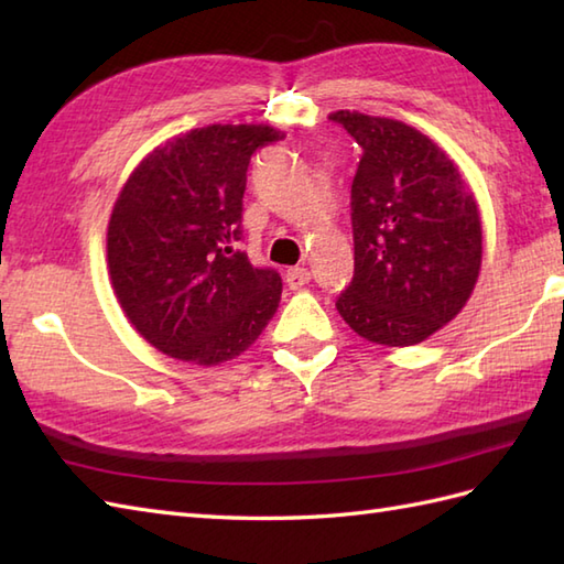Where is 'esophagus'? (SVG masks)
<instances>
[{"mask_svg": "<svg viewBox=\"0 0 564 564\" xmlns=\"http://www.w3.org/2000/svg\"><path fill=\"white\" fill-rule=\"evenodd\" d=\"M285 283H289V289H303L305 283H310V271L303 267H295L285 271Z\"/></svg>", "mask_w": 564, "mask_h": 564, "instance_id": "obj_1", "label": "esophagus"}]
</instances>
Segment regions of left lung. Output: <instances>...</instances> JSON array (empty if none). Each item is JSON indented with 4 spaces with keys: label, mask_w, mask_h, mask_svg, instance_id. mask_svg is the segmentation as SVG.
<instances>
[{
    "label": "left lung",
    "mask_w": 564,
    "mask_h": 564,
    "mask_svg": "<svg viewBox=\"0 0 564 564\" xmlns=\"http://www.w3.org/2000/svg\"><path fill=\"white\" fill-rule=\"evenodd\" d=\"M361 148L351 184L354 279L337 297L358 337L412 346L460 313L482 263L477 203L436 142L392 118L329 116Z\"/></svg>",
    "instance_id": "8db88e82"
}]
</instances>
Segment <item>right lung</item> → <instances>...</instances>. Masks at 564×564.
<instances>
[{"label": "right lung", "mask_w": 564, "mask_h": 564, "mask_svg": "<svg viewBox=\"0 0 564 564\" xmlns=\"http://www.w3.org/2000/svg\"><path fill=\"white\" fill-rule=\"evenodd\" d=\"M279 140L271 126L196 128L130 174L109 220V273L130 325L158 351L218 366L269 325L281 275L237 245L251 154Z\"/></svg>", "instance_id": "right-lung-1"}]
</instances>
